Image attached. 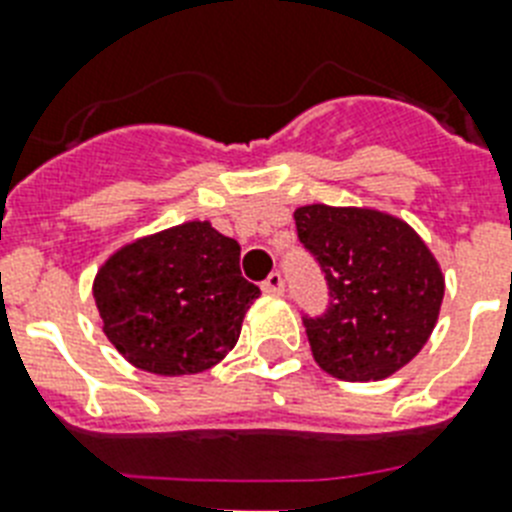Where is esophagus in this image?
Listing matches in <instances>:
<instances>
[{
    "instance_id": "esophagus-1",
    "label": "esophagus",
    "mask_w": 512,
    "mask_h": 512,
    "mask_svg": "<svg viewBox=\"0 0 512 512\" xmlns=\"http://www.w3.org/2000/svg\"><path fill=\"white\" fill-rule=\"evenodd\" d=\"M260 289H263L265 294H270V297H278V294H284V278H281V273H270Z\"/></svg>"
}]
</instances>
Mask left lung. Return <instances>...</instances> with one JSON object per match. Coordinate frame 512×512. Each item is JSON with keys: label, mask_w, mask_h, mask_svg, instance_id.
<instances>
[{"label": "left lung", "mask_w": 512, "mask_h": 512, "mask_svg": "<svg viewBox=\"0 0 512 512\" xmlns=\"http://www.w3.org/2000/svg\"><path fill=\"white\" fill-rule=\"evenodd\" d=\"M299 242L331 289L323 318H305L315 363L342 381H381L405 368L439 321L444 273L429 244L376 207L302 205Z\"/></svg>", "instance_id": "obj_1"}]
</instances>
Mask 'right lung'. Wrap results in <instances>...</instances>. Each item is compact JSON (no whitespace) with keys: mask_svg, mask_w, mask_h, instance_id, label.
Instances as JSON below:
<instances>
[{"mask_svg":"<svg viewBox=\"0 0 512 512\" xmlns=\"http://www.w3.org/2000/svg\"><path fill=\"white\" fill-rule=\"evenodd\" d=\"M239 255V242L210 220H186L115 249L91 284L112 347L157 376H191L218 365L260 297L242 278Z\"/></svg>","mask_w":512,"mask_h":512,"instance_id":"1","label":"right lung"}]
</instances>
